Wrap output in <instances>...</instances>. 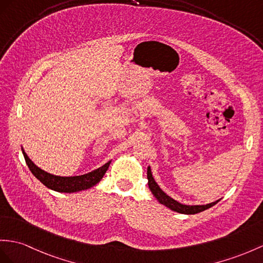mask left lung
Segmentation results:
<instances>
[{
  "label": "left lung",
  "instance_id": "obj_1",
  "mask_svg": "<svg viewBox=\"0 0 263 263\" xmlns=\"http://www.w3.org/2000/svg\"><path fill=\"white\" fill-rule=\"evenodd\" d=\"M147 180H148L149 190L152 191L153 195L157 198L158 202L163 204V205L167 206L168 209L175 211V212H177V213L196 214V213L202 212V211H205L210 208H212L217 202H219V201H215L212 203L205 204V205H185V204H182L180 202L175 201L174 198H172L171 196L164 193V192L161 190V187L158 186L157 183L155 182V180H154V177L152 175V171H151L149 166H148V168H147Z\"/></svg>",
  "mask_w": 263,
  "mask_h": 263
}]
</instances>
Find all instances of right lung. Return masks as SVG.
<instances>
[{
	"label": "right lung",
	"instance_id": "add662e5",
	"mask_svg": "<svg viewBox=\"0 0 263 263\" xmlns=\"http://www.w3.org/2000/svg\"><path fill=\"white\" fill-rule=\"evenodd\" d=\"M22 153L32 174H33L43 185H46L48 189L53 190L55 192H61V193H73V192H79L82 190H88L92 187L93 185L99 183L101 178L104 177L105 173L107 172L111 163V161H109L105 165H102L101 167L79 176H58L50 174V173H47L46 171L37 167V166L29 158L27 153L24 152L23 148Z\"/></svg>",
	"mask_w": 263,
	"mask_h": 263
}]
</instances>
